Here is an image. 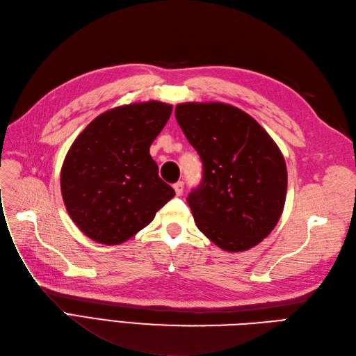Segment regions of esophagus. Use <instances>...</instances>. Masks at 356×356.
I'll list each match as a JSON object with an SVG mask.
<instances>
[{
	"instance_id": "esophagus-1",
	"label": "esophagus",
	"mask_w": 356,
	"mask_h": 356,
	"mask_svg": "<svg viewBox=\"0 0 356 356\" xmlns=\"http://www.w3.org/2000/svg\"><path fill=\"white\" fill-rule=\"evenodd\" d=\"M175 192H176V195L177 197H180V195L183 193V189H185V183L183 181H177V183H175Z\"/></svg>"
}]
</instances>
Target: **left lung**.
Wrapping results in <instances>:
<instances>
[{
  "mask_svg": "<svg viewBox=\"0 0 356 356\" xmlns=\"http://www.w3.org/2000/svg\"><path fill=\"white\" fill-rule=\"evenodd\" d=\"M176 120L202 161L201 185L188 197L198 229L229 253L256 247L285 204L286 165L278 145L227 103H179Z\"/></svg>",
  "mask_w": 356,
  "mask_h": 356,
  "instance_id": "8db88e82",
  "label": "left lung"
}]
</instances>
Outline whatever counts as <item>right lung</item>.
I'll return each instance as SVG.
<instances>
[{"label":"right lung","mask_w":356,"mask_h":356,"mask_svg":"<svg viewBox=\"0 0 356 356\" xmlns=\"http://www.w3.org/2000/svg\"><path fill=\"white\" fill-rule=\"evenodd\" d=\"M173 106L149 100L100 113L67 151L60 171L65 207L79 231L118 245L175 197L149 154Z\"/></svg>","instance_id":"add662e5"}]
</instances>
